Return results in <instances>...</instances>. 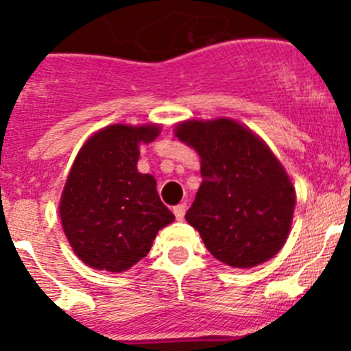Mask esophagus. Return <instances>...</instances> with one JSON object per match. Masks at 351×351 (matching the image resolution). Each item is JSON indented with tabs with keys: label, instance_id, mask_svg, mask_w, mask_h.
<instances>
[{
	"label": "esophagus",
	"instance_id": "34e87169",
	"mask_svg": "<svg viewBox=\"0 0 351 351\" xmlns=\"http://www.w3.org/2000/svg\"><path fill=\"white\" fill-rule=\"evenodd\" d=\"M184 214H186V204H179L173 207V215H176V219L178 221L184 219Z\"/></svg>",
	"mask_w": 351,
	"mask_h": 351
}]
</instances>
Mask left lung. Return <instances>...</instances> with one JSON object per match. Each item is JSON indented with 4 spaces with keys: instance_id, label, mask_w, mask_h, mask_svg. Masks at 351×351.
Here are the masks:
<instances>
[{
    "instance_id": "obj_1",
    "label": "left lung",
    "mask_w": 351,
    "mask_h": 351,
    "mask_svg": "<svg viewBox=\"0 0 351 351\" xmlns=\"http://www.w3.org/2000/svg\"><path fill=\"white\" fill-rule=\"evenodd\" d=\"M200 154L204 182L186 212L208 252L231 268H252L284 247L295 191L282 163L252 130L230 118L173 128Z\"/></svg>"
}]
</instances>
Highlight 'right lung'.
<instances>
[{
	"mask_svg": "<svg viewBox=\"0 0 351 351\" xmlns=\"http://www.w3.org/2000/svg\"><path fill=\"white\" fill-rule=\"evenodd\" d=\"M160 125H109L80 149L60 197L64 233L86 266L121 273L149 252L172 223L151 173L137 170L141 144L153 143Z\"/></svg>",
	"mask_w": 351,
	"mask_h": 351,
	"instance_id": "add662e5",
	"label": "right lung"
}]
</instances>
